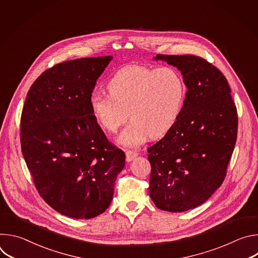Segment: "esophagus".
<instances>
[{
	"label": "esophagus",
	"mask_w": 258,
	"mask_h": 258,
	"mask_svg": "<svg viewBox=\"0 0 258 258\" xmlns=\"http://www.w3.org/2000/svg\"><path fill=\"white\" fill-rule=\"evenodd\" d=\"M125 155H126V161H127V162H131L132 160H134V159L139 155V153H138V152H136V151L126 150Z\"/></svg>",
	"instance_id": "obj_1"
}]
</instances>
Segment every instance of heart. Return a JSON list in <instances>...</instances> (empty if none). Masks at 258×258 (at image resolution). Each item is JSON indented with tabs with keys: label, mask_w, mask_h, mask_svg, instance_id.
<instances>
[{
	"label": "heart",
	"mask_w": 258,
	"mask_h": 258,
	"mask_svg": "<svg viewBox=\"0 0 258 258\" xmlns=\"http://www.w3.org/2000/svg\"><path fill=\"white\" fill-rule=\"evenodd\" d=\"M107 90L109 95L91 96V113L109 134L118 131L128 113L132 121L118 137V142L127 147L140 146L149 136L156 139L167 134L185 101V86L171 67L125 66L109 80Z\"/></svg>",
	"instance_id": "heart-1"
}]
</instances>
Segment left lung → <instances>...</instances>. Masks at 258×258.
Listing matches in <instances>:
<instances>
[{
	"label": "left lung",
	"instance_id": "left-lung-1",
	"mask_svg": "<svg viewBox=\"0 0 258 258\" xmlns=\"http://www.w3.org/2000/svg\"><path fill=\"white\" fill-rule=\"evenodd\" d=\"M176 67L188 91L173 127L149 147V194L157 208L182 212L222 185L238 131L231 88L219 69L194 55L154 57Z\"/></svg>",
	"mask_w": 258,
	"mask_h": 258
}]
</instances>
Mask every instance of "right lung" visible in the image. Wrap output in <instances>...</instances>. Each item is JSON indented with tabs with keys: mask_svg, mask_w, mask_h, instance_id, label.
I'll use <instances>...</instances> for the list:
<instances>
[{
	"mask_svg": "<svg viewBox=\"0 0 258 258\" xmlns=\"http://www.w3.org/2000/svg\"><path fill=\"white\" fill-rule=\"evenodd\" d=\"M112 56L49 68L30 87L20 121L21 151L41 197L59 213L89 219L112 201L125 154L110 143L90 109Z\"/></svg>",
	"mask_w": 258,
	"mask_h": 258,
	"instance_id": "right-lung-1",
	"label": "right lung"
}]
</instances>
